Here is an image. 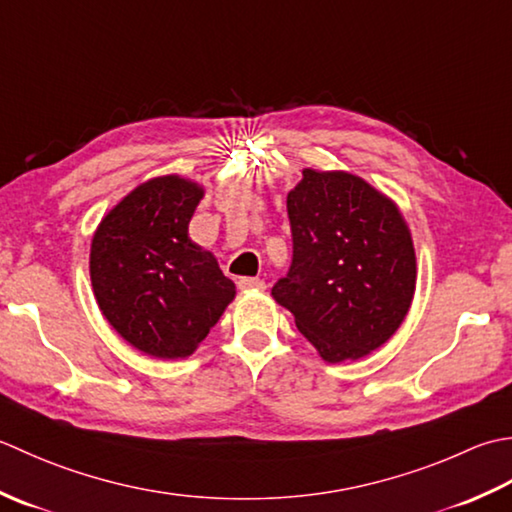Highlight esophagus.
<instances>
[{
    "label": "esophagus",
    "instance_id": "34e87169",
    "mask_svg": "<svg viewBox=\"0 0 512 512\" xmlns=\"http://www.w3.org/2000/svg\"><path fill=\"white\" fill-rule=\"evenodd\" d=\"M238 287H241V291H265V283L260 278H241Z\"/></svg>",
    "mask_w": 512,
    "mask_h": 512
}]
</instances>
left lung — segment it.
<instances>
[{
    "label": "left lung",
    "mask_w": 512,
    "mask_h": 512,
    "mask_svg": "<svg viewBox=\"0 0 512 512\" xmlns=\"http://www.w3.org/2000/svg\"><path fill=\"white\" fill-rule=\"evenodd\" d=\"M287 214L294 258L271 296L325 362L369 356L400 329L415 294L400 207L358 174L305 168Z\"/></svg>",
    "instance_id": "left-lung-1"
}]
</instances>
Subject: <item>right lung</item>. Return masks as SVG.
<instances>
[{"mask_svg":"<svg viewBox=\"0 0 512 512\" xmlns=\"http://www.w3.org/2000/svg\"><path fill=\"white\" fill-rule=\"evenodd\" d=\"M205 187L154 176L101 218L90 245V280L101 314L145 356L187 358L236 296L212 252L187 227Z\"/></svg>","mask_w":512,"mask_h":512,"instance_id":"1","label":"right lung"}]
</instances>
